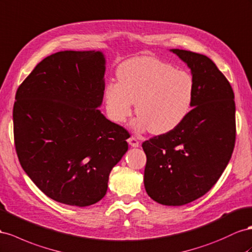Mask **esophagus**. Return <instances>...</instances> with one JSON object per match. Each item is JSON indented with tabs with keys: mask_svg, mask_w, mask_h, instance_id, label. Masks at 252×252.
<instances>
[{
	"mask_svg": "<svg viewBox=\"0 0 252 252\" xmlns=\"http://www.w3.org/2000/svg\"><path fill=\"white\" fill-rule=\"evenodd\" d=\"M128 143L130 144L132 147H138L140 146V141L134 137V135H131L130 138L128 139Z\"/></svg>",
	"mask_w": 252,
	"mask_h": 252,
	"instance_id": "34e87169",
	"label": "esophagus"
}]
</instances>
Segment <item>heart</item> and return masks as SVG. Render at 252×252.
<instances>
[{
  "label": "heart",
  "mask_w": 252,
  "mask_h": 252,
  "mask_svg": "<svg viewBox=\"0 0 252 252\" xmlns=\"http://www.w3.org/2000/svg\"><path fill=\"white\" fill-rule=\"evenodd\" d=\"M117 77L118 81L107 83L104 90L106 109L114 122H125L135 103L137 127L161 134L180 125L191 110L193 76L158 58L128 59L119 65Z\"/></svg>",
  "instance_id": "heart-1"
}]
</instances>
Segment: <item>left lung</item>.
<instances>
[{"instance_id":"obj_1","label":"left lung","mask_w":252,"mask_h":252,"mask_svg":"<svg viewBox=\"0 0 252 252\" xmlns=\"http://www.w3.org/2000/svg\"><path fill=\"white\" fill-rule=\"evenodd\" d=\"M172 52L192 71L193 108L173 130L143 142L144 186L161 205L182 206L209 192L227 167L235 145V103L232 87L209 57Z\"/></svg>"}]
</instances>
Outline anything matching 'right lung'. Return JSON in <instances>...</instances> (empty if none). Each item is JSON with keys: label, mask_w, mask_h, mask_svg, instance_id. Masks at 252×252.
Here are the masks:
<instances>
[{"label": "right lung", "mask_w": 252, "mask_h": 252, "mask_svg": "<svg viewBox=\"0 0 252 252\" xmlns=\"http://www.w3.org/2000/svg\"><path fill=\"white\" fill-rule=\"evenodd\" d=\"M100 52L64 51L39 63L19 86L13 139L24 172L50 198L87 207L106 195L129 132L97 107L105 90Z\"/></svg>", "instance_id": "1"}]
</instances>
